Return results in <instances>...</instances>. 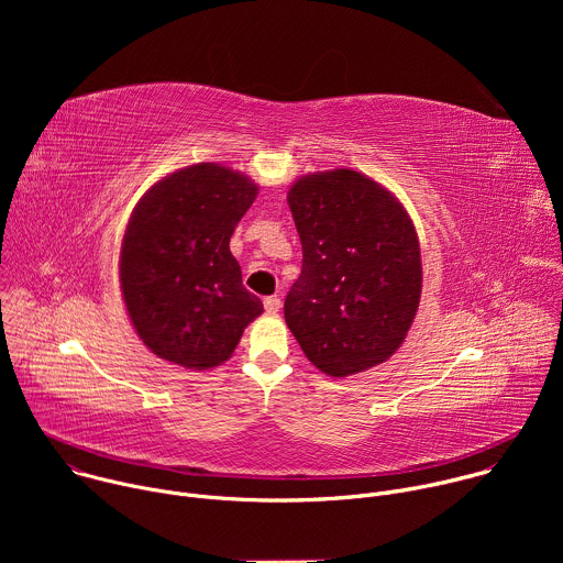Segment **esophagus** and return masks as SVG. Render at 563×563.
Returning <instances> with one entry per match:
<instances>
[{
  "label": "esophagus",
  "mask_w": 563,
  "mask_h": 563,
  "mask_svg": "<svg viewBox=\"0 0 563 563\" xmlns=\"http://www.w3.org/2000/svg\"><path fill=\"white\" fill-rule=\"evenodd\" d=\"M263 305H265V311H267V313H278V311H280V298H278V296H267V298L263 300Z\"/></svg>",
  "instance_id": "esophagus-1"
}]
</instances>
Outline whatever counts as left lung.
Returning <instances> with one entry per match:
<instances>
[{
  "label": "left lung",
  "mask_w": 563,
  "mask_h": 563,
  "mask_svg": "<svg viewBox=\"0 0 563 563\" xmlns=\"http://www.w3.org/2000/svg\"><path fill=\"white\" fill-rule=\"evenodd\" d=\"M287 202L302 269L285 298V320L300 350L334 378L385 363L412 328L423 285L406 207L352 169L298 178Z\"/></svg>",
  "instance_id": "left-lung-1"
}]
</instances>
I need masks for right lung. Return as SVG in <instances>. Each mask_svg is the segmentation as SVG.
I'll return each instance as SVG.
<instances>
[{
  "instance_id": "add662e5",
  "label": "right lung",
  "mask_w": 563,
  "mask_h": 563,
  "mask_svg": "<svg viewBox=\"0 0 563 563\" xmlns=\"http://www.w3.org/2000/svg\"><path fill=\"white\" fill-rule=\"evenodd\" d=\"M258 185L216 163L178 169L135 205L120 252V289L142 343L187 369L224 363L263 313L229 240Z\"/></svg>"
}]
</instances>
